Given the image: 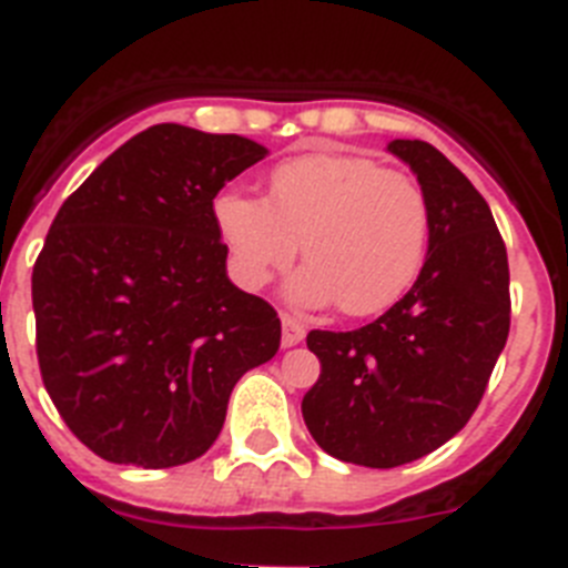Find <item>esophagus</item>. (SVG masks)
I'll return each mask as SVG.
<instances>
[{"instance_id":"esophagus-1","label":"esophagus","mask_w":568,"mask_h":568,"mask_svg":"<svg viewBox=\"0 0 568 568\" xmlns=\"http://www.w3.org/2000/svg\"><path fill=\"white\" fill-rule=\"evenodd\" d=\"M307 335V327L301 324L293 315H281V346H295L304 341Z\"/></svg>"}]
</instances>
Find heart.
Returning <instances> with one entry per match:
<instances>
[{"label":"heart","instance_id":"heart-1","mask_svg":"<svg viewBox=\"0 0 568 568\" xmlns=\"http://www.w3.org/2000/svg\"><path fill=\"white\" fill-rule=\"evenodd\" d=\"M213 215L244 287L287 270L301 244L310 264L293 293L310 304L338 298L346 315L393 307L413 287L429 239V207L413 175L349 153L290 159L270 175L264 202L230 190Z\"/></svg>","mask_w":568,"mask_h":568}]
</instances>
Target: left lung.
I'll use <instances>...</instances> for the list:
<instances>
[{
	"label": "left lung",
	"mask_w": 568,
	"mask_h": 568,
	"mask_svg": "<svg viewBox=\"0 0 568 568\" xmlns=\"http://www.w3.org/2000/svg\"><path fill=\"white\" fill-rule=\"evenodd\" d=\"M386 150L426 195L424 267L373 324L307 335L321 375L301 400L315 444L369 469L409 464L455 438L509 335V261L484 195L433 144L395 139Z\"/></svg>",
	"instance_id": "8db88e82"
}]
</instances>
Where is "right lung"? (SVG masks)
I'll list each match as a JSON object with an SVG mask.
<instances>
[{"instance_id": "add662e5", "label": "right lung", "mask_w": 568, "mask_h": 568, "mask_svg": "<svg viewBox=\"0 0 568 568\" xmlns=\"http://www.w3.org/2000/svg\"><path fill=\"white\" fill-rule=\"evenodd\" d=\"M267 153L244 135L153 124L59 207L33 267L39 369L99 458H202L241 375L278 353V315L230 281L213 215L219 190Z\"/></svg>"}]
</instances>
